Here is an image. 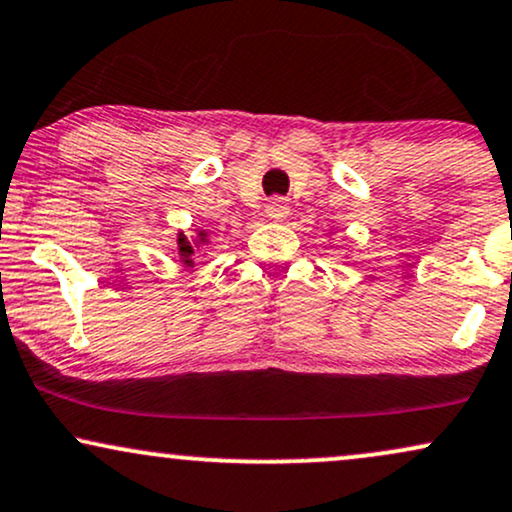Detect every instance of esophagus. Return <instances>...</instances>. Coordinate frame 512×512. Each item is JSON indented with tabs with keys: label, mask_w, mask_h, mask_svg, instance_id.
<instances>
[{
	"label": "esophagus",
	"mask_w": 512,
	"mask_h": 512,
	"mask_svg": "<svg viewBox=\"0 0 512 512\" xmlns=\"http://www.w3.org/2000/svg\"><path fill=\"white\" fill-rule=\"evenodd\" d=\"M267 217L274 221L286 219L288 217V202L283 200V197H272V200L267 202Z\"/></svg>",
	"instance_id": "1"
}]
</instances>
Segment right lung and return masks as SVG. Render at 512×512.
<instances>
[{
    "label": "right lung",
    "instance_id": "obj_1",
    "mask_svg": "<svg viewBox=\"0 0 512 512\" xmlns=\"http://www.w3.org/2000/svg\"><path fill=\"white\" fill-rule=\"evenodd\" d=\"M202 245H207V231H200L197 233V238L190 243V240L183 236V233H178V252H181V260L183 264H193V255L195 250H202Z\"/></svg>",
    "mask_w": 512,
    "mask_h": 512
}]
</instances>
